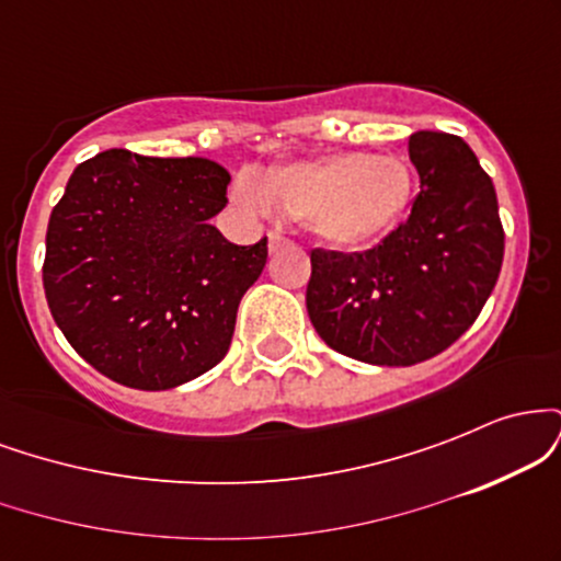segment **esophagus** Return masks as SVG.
I'll return each mask as SVG.
<instances>
[{
	"label": "esophagus",
	"instance_id": "1",
	"mask_svg": "<svg viewBox=\"0 0 561 561\" xmlns=\"http://www.w3.org/2000/svg\"><path fill=\"white\" fill-rule=\"evenodd\" d=\"M285 244H289L287 237L276 234V231H274V234H268V253H276V250H282Z\"/></svg>",
	"mask_w": 561,
	"mask_h": 561
}]
</instances>
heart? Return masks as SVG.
<instances>
[{
	"label": "heart",
	"instance_id": "obj_1",
	"mask_svg": "<svg viewBox=\"0 0 561 561\" xmlns=\"http://www.w3.org/2000/svg\"><path fill=\"white\" fill-rule=\"evenodd\" d=\"M231 203L250 216L306 221L321 242L364 250L398 229L414 197V173L398 156L337 152L279 165L266 179L242 171Z\"/></svg>",
	"mask_w": 561,
	"mask_h": 561
}]
</instances>
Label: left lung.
<instances>
[{
    "mask_svg": "<svg viewBox=\"0 0 561 561\" xmlns=\"http://www.w3.org/2000/svg\"><path fill=\"white\" fill-rule=\"evenodd\" d=\"M409 158L420 195L401 227L366 253L311 250L313 330L332 351L377 366L427 362L456 343L504 261L499 199L467 141L416 131Z\"/></svg>",
    "mask_w": 561,
    "mask_h": 561,
    "instance_id": "left-lung-1",
    "label": "left lung"
}]
</instances>
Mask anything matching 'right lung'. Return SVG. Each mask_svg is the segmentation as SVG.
Wrapping results in <instances>:
<instances>
[{
	"instance_id": "right-lung-1",
	"label": "right lung",
	"mask_w": 561,
	"mask_h": 561,
	"mask_svg": "<svg viewBox=\"0 0 561 561\" xmlns=\"http://www.w3.org/2000/svg\"><path fill=\"white\" fill-rule=\"evenodd\" d=\"M229 171L208 158L105 150L53 208L44 293L55 324L100 375L171 390L227 356L242 295L266 266V237L234 244L210 218Z\"/></svg>"
}]
</instances>
